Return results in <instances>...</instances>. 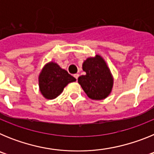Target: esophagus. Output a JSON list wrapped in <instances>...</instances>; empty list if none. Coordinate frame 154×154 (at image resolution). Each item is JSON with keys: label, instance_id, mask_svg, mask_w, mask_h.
<instances>
[{"label": "esophagus", "instance_id": "1", "mask_svg": "<svg viewBox=\"0 0 154 154\" xmlns=\"http://www.w3.org/2000/svg\"><path fill=\"white\" fill-rule=\"evenodd\" d=\"M79 76V74H75L74 75V77L76 79H78Z\"/></svg>", "mask_w": 154, "mask_h": 154}]
</instances>
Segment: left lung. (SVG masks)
Masks as SVG:
<instances>
[{
  "instance_id": "obj_1",
  "label": "left lung",
  "mask_w": 154,
  "mask_h": 154,
  "mask_svg": "<svg viewBox=\"0 0 154 154\" xmlns=\"http://www.w3.org/2000/svg\"><path fill=\"white\" fill-rule=\"evenodd\" d=\"M85 75L79 77L78 82L88 97L102 100L108 97L113 86V76L106 62L100 55L89 57L82 63Z\"/></svg>"
}]
</instances>
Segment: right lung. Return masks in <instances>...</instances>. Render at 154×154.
<instances>
[{"instance_id": "right-lung-1", "label": "right lung", "mask_w": 154, "mask_h": 154, "mask_svg": "<svg viewBox=\"0 0 154 154\" xmlns=\"http://www.w3.org/2000/svg\"><path fill=\"white\" fill-rule=\"evenodd\" d=\"M76 79L55 62L46 63L38 75L39 90L46 99L58 97L66 85Z\"/></svg>"}]
</instances>
